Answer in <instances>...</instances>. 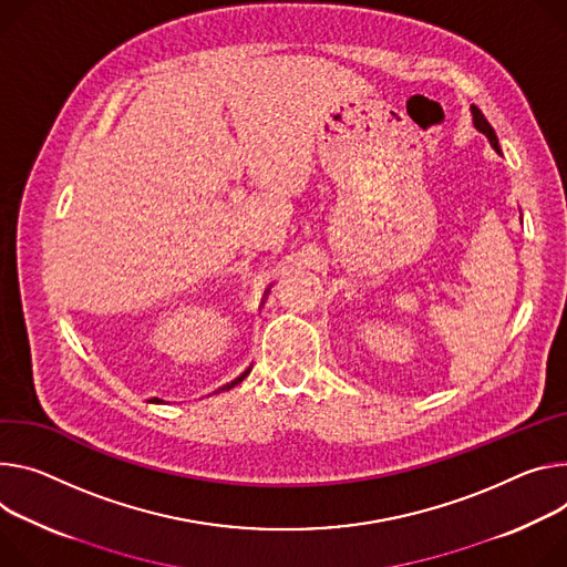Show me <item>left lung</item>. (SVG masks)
I'll use <instances>...</instances> for the list:
<instances>
[{"instance_id":"1","label":"left lung","mask_w":567,"mask_h":567,"mask_svg":"<svg viewBox=\"0 0 567 567\" xmlns=\"http://www.w3.org/2000/svg\"><path fill=\"white\" fill-rule=\"evenodd\" d=\"M471 111H473V122H475L477 131H482V133L488 137V142L493 144V148H495V151H499V144H497V135H495L493 126L488 124V120L484 117V113H482L477 106H471Z\"/></svg>"}]
</instances>
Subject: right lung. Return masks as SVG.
I'll use <instances>...</instances> for the list:
<instances>
[{
	"mask_svg": "<svg viewBox=\"0 0 567 567\" xmlns=\"http://www.w3.org/2000/svg\"><path fill=\"white\" fill-rule=\"evenodd\" d=\"M248 373H250V369H248V371H244L239 378H235L230 384H226V386H221V389H233V386H235V384H239V382H241V380H244ZM221 389H219V391H221Z\"/></svg>",
	"mask_w": 567,
	"mask_h": 567,
	"instance_id": "1",
	"label": "right lung"
}]
</instances>
